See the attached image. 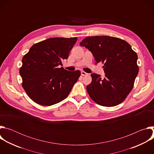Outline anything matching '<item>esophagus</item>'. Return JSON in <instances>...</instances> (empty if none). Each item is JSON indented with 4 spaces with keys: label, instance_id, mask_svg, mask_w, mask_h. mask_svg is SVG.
Returning <instances> with one entry per match:
<instances>
[{
    "label": "esophagus",
    "instance_id": "esophagus-1",
    "mask_svg": "<svg viewBox=\"0 0 154 154\" xmlns=\"http://www.w3.org/2000/svg\"><path fill=\"white\" fill-rule=\"evenodd\" d=\"M81 75L83 76H85V75H87L88 74L84 71H81Z\"/></svg>",
    "mask_w": 154,
    "mask_h": 154
}]
</instances>
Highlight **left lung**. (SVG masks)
<instances>
[{"label": "left lung", "mask_w": 154, "mask_h": 154, "mask_svg": "<svg viewBox=\"0 0 154 154\" xmlns=\"http://www.w3.org/2000/svg\"><path fill=\"white\" fill-rule=\"evenodd\" d=\"M80 45L92 53L96 63H104L103 78L91 74L92 82L86 86L90 97L105 106L121 103L132 90L138 74L136 52L125 41L109 36H88Z\"/></svg>", "instance_id": "1"}]
</instances>
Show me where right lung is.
I'll return each mask as SVG.
<instances>
[{
    "label": "right lung",
    "mask_w": 154,
    "mask_h": 154,
    "mask_svg": "<svg viewBox=\"0 0 154 154\" xmlns=\"http://www.w3.org/2000/svg\"><path fill=\"white\" fill-rule=\"evenodd\" d=\"M77 40L76 37L49 38L33 45L24 56L19 74L23 87L35 102L50 106L69 95L80 71L58 66L63 60L68 58Z\"/></svg>",
    "instance_id": "add662e5"
}]
</instances>
